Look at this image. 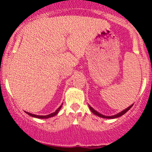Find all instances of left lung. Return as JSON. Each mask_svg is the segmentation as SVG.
I'll return each instance as SVG.
<instances>
[{"mask_svg": "<svg viewBox=\"0 0 152 152\" xmlns=\"http://www.w3.org/2000/svg\"><path fill=\"white\" fill-rule=\"evenodd\" d=\"M132 106H133V104H132V106H130L129 107H128L127 109H126L125 110H124V111H122V112H120V113H118V114H116V115H113V116H105V115H102V114L99 113L98 112H97V111H95V110L93 109L92 107H91L90 106H89V108H90L91 111H92L93 113L95 114V115H97V116H99V117H101V118H109V119H112V118H116L120 117V116L122 115H124V113H126V112H127V111H129V109H131V108L132 107Z\"/></svg>", "mask_w": 152, "mask_h": 152, "instance_id": "1", "label": "left lung"}]
</instances>
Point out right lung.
Segmentation results:
<instances>
[{
    "mask_svg": "<svg viewBox=\"0 0 152 152\" xmlns=\"http://www.w3.org/2000/svg\"><path fill=\"white\" fill-rule=\"evenodd\" d=\"M61 106L62 105L60 106V107L58 108L57 110H56L55 112H53V113L49 114V115H34V114H32V113H28V112H26V113H27V114H28L29 115L32 116V117H34V118H41V119H43V118H48L53 117V116H55V115H57V114L58 113V112H59V111L60 110V109H61Z\"/></svg>",
    "mask_w": 152,
    "mask_h": 152,
    "instance_id": "obj_1",
    "label": "right lung"
}]
</instances>
